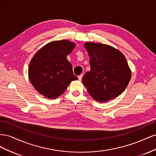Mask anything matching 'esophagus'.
Returning <instances> with one entry per match:
<instances>
[{
  "label": "esophagus",
  "instance_id": "34e87169",
  "mask_svg": "<svg viewBox=\"0 0 156 156\" xmlns=\"http://www.w3.org/2000/svg\"><path fill=\"white\" fill-rule=\"evenodd\" d=\"M82 76H83V75L82 74H80V75H79L78 76V80L80 81H81L82 80Z\"/></svg>",
  "mask_w": 156,
  "mask_h": 156
}]
</instances>
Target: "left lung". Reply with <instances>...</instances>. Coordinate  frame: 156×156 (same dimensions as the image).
<instances>
[{"label": "left lung", "instance_id": "1", "mask_svg": "<svg viewBox=\"0 0 156 156\" xmlns=\"http://www.w3.org/2000/svg\"><path fill=\"white\" fill-rule=\"evenodd\" d=\"M84 47L90 56L91 70L83 76V84L98 102L114 99L126 90L131 78L125 56L106 44L86 42Z\"/></svg>", "mask_w": 156, "mask_h": 156}]
</instances>
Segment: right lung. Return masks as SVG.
I'll list each match as a JSON object with an SVG mask.
<instances>
[{"mask_svg": "<svg viewBox=\"0 0 156 156\" xmlns=\"http://www.w3.org/2000/svg\"><path fill=\"white\" fill-rule=\"evenodd\" d=\"M75 44L66 40L47 44L36 53L29 66V78L36 90L48 99H55L73 80V66L66 57Z\"/></svg>", "mask_w": 156, "mask_h": 156, "instance_id": "1", "label": "right lung"}]
</instances>
